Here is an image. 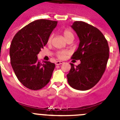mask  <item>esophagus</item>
Listing matches in <instances>:
<instances>
[{
	"label": "esophagus",
	"mask_w": 120,
	"mask_h": 120,
	"mask_svg": "<svg viewBox=\"0 0 120 120\" xmlns=\"http://www.w3.org/2000/svg\"><path fill=\"white\" fill-rule=\"evenodd\" d=\"M64 62H62V61H56V62H55V64H56V65H61V64H62Z\"/></svg>",
	"instance_id": "1"
}]
</instances>
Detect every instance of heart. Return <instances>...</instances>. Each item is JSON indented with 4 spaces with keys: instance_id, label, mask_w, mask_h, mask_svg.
Wrapping results in <instances>:
<instances>
[{
    "instance_id": "1",
    "label": "heart",
    "mask_w": 120,
    "mask_h": 120,
    "mask_svg": "<svg viewBox=\"0 0 120 120\" xmlns=\"http://www.w3.org/2000/svg\"><path fill=\"white\" fill-rule=\"evenodd\" d=\"M63 35L64 37H65V38L66 39V40H68L70 38L74 39V34H73V32L70 30H69V29H65V30H64ZM52 35H51L50 36L48 39V43H50L51 41H52ZM66 54V51H59V52H58L56 53V56L59 59H63V58H65Z\"/></svg>"
}]
</instances>
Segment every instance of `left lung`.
<instances>
[{
	"instance_id": "8db88e82",
	"label": "left lung",
	"mask_w": 120,
	"mask_h": 120,
	"mask_svg": "<svg viewBox=\"0 0 120 120\" xmlns=\"http://www.w3.org/2000/svg\"><path fill=\"white\" fill-rule=\"evenodd\" d=\"M72 28L80 40L79 47L71 59L80 60L67 75L68 82L73 88L85 91L93 88L100 80L106 67L109 56L107 40L98 29L83 22L76 21Z\"/></svg>"
}]
</instances>
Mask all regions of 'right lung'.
Returning <instances> with one entry per match:
<instances>
[{"label": "right lung", "instance_id": "add662e5", "mask_svg": "<svg viewBox=\"0 0 120 120\" xmlns=\"http://www.w3.org/2000/svg\"><path fill=\"white\" fill-rule=\"evenodd\" d=\"M58 22L40 19L32 22L14 37L9 49L11 64L17 79L27 88L38 90L49 82L54 63L41 64L37 55L46 45Z\"/></svg>", "mask_w": 120, "mask_h": 120}]
</instances>
